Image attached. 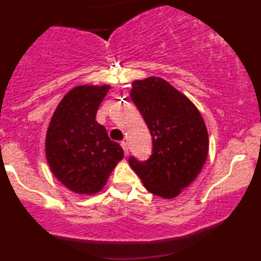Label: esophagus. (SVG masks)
Listing matches in <instances>:
<instances>
[{
  "label": "esophagus",
  "mask_w": 261,
  "mask_h": 261,
  "mask_svg": "<svg viewBox=\"0 0 261 261\" xmlns=\"http://www.w3.org/2000/svg\"><path fill=\"white\" fill-rule=\"evenodd\" d=\"M120 145H121L122 149H124L125 155H127V154H128V145H127V142H126V141H121Z\"/></svg>",
  "instance_id": "esophagus-1"
}]
</instances>
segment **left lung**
<instances>
[{
  "label": "left lung",
  "mask_w": 261,
  "mask_h": 261,
  "mask_svg": "<svg viewBox=\"0 0 261 261\" xmlns=\"http://www.w3.org/2000/svg\"><path fill=\"white\" fill-rule=\"evenodd\" d=\"M130 97L151 131L148 161L128 163L149 193L174 199L196 179L208 154L201 114L187 95L160 77L133 82Z\"/></svg>",
  "instance_id": "8db88e82"
}]
</instances>
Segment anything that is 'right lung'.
<instances>
[{
    "label": "right lung",
    "mask_w": 261,
    "mask_h": 261,
    "mask_svg": "<svg viewBox=\"0 0 261 261\" xmlns=\"http://www.w3.org/2000/svg\"><path fill=\"white\" fill-rule=\"evenodd\" d=\"M109 89V85L74 87L59 103L46 131L45 155L53 174L80 195L99 193L124 158L121 146L95 120Z\"/></svg>",
    "instance_id": "1"
}]
</instances>
